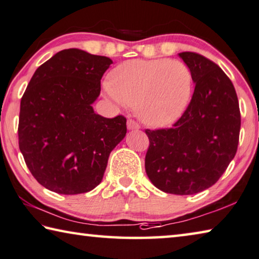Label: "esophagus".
Segmentation results:
<instances>
[{
	"label": "esophagus",
	"instance_id": "1",
	"mask_svg": "<svg viewBox=\"0 0 259 259\" xmlns=\"http://www.w3.org/2000/svg\"><path fill=\"white\" fill-rule=\"evenodd\" d=\"M126 126H128L129 130H137L141 128V125H139L136 121L133 120V118H129L128 122H126Z\"/></svg>",
	"mask_w": 259,
	"mask_h": 259
}]
</instances>
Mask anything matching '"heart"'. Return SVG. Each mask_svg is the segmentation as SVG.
I'll return each instance as SVG.
<instances>
[{
	"label": "heart",
	"instance_id": "b5f03b06",
	"mask_svg": "<svg viewBox=\"0 0 259 259\" xmlns=\"http://www.w3.org/2000/svg\"><path fill=\"white\" fill-rule=\"evenodd\" d=\"M105 92L118 106L136 108L147 125L165 126L175 122L186 109L191 94L192 77L181 61L133 60L118 65Z\"/></svg>",
	"mask_w": 259,
	"mask_h": 259
}]
</instances>
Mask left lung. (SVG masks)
<instances>
[{
	"instance_id": "obj_1",
	"label": "left lung",
	"mask_w": 259,
	"mask_h": 259,
	"mask_svg": "<svg viewBox=\"0 0 259 259\" xmlns=\"http://www.w3.org/2000/svg\"><path fill=\"white\" fill-rule=\"evenodd\" d=\"M179 55L190 69L195 91L171 128L145 130V170L161 191L194 195L212 187L235 157L241 113L232 80L218 64L197 53Z\"/></svg>"
}]
</instances>
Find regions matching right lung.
<instances>
[{
	"label": "right lung",
	"mask_w": 259,
	"mask_h": 259,
	"mask_svg": "<svg viewBox=\"0 0 259 259\" xmlns=\"http://www.w3.org/2000/svg\"><path fill=\"white\" fill-rule=\"evenodd\" d=\"M113 61L64 49L36 69L20 100L18 143L41 186L56 194L91 191L101 182L110 152L124 138L126 118H106L92 104Z\"/></svg>",
	"instance_id": "right-lung-1"
}]
</instances>
